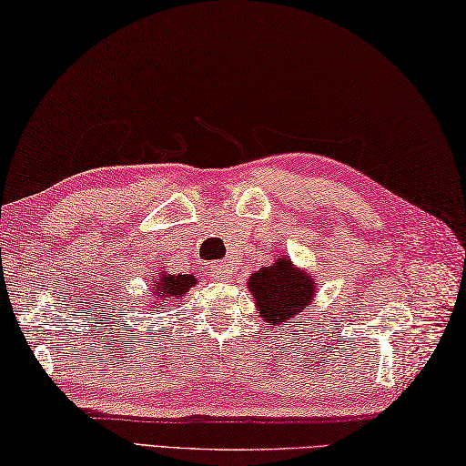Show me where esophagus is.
<instances>
[{
  "instance_id": "esophagus-1",
  "label": "esophagus",
  "mask_w": 466,
  "mask_h": 466,
  "mask_svg": "<svg viewBox=\"0 0 466 466\" xmlns=\"http://www.w3.org/2000/svg\"><path fill=\"white\" fill-rule=\"evenodd\" d=\"M208 274L213 276L215 279H229L231 278V274H233V269H231V266L227 261H217V263H213V266L208 268Z\"/></svg>"
}]
</instances>
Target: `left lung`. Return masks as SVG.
Here are the masks:
<instances>
[{"label":"left lung","instance_id":"left-lung-1","mask_svg":"<svg viewBox=\"0 0 466 466\" xmlns=\"http://www.w3.org/2000/svg\"><path fill=\"white\" fill-rule=\"evenodd\" d=\"M248 288L256 298L258 314L274 327L300 314L312 302L316 289L312 278L284 256L251 274Z\"/></svg>","mask_w":466,"mask_h":466}]
</instances>
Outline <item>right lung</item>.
<instances>
[{
  "instance_id": "1",
  "label": "right lung",
  "mask_w": 466,
  "mask_h": 466,
  "mask_svg": "<svg viewBox=\"0 0 466 466\" xmlns=\"http://www.w3.org/2000/svg\"><path fill=\"white\" fill-rule=\"evenodd\" d=\"M197 284V278L190 274H166L162 271L157 282H152V304L178 302L188 289Z\"/></svg>"
}]
</instances>
